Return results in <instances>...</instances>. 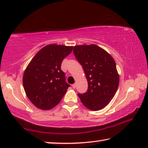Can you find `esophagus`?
<instances>
[{
    "instance_id": "obj_1",
    "label": "esophagus",
    "mask_w": 148,
    "mask_h": 148,
    "mask_svg": "<svg viewBox=\"0 0 148 148\" xmlns=\"http://www.w3.org/2000/svg\"><path fill=\"white\" fill-rule=\"evenodd\" d=\"M72 87L73 88H75L76 87V84H73V85H72Z\"/></svg>"
}]
</instances>
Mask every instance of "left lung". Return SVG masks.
Instances as JSON below:
<instances>
[{
    "instance_id": "8db88e82",
    "label": "left lung",
    "mask_w": 148,
    "mask_h": 148,
    "mask_svg": "<svg viewBox=\"0 0 148 148\" xmlns=\"http://www.w3.org/2000/svg\"><path fill=\"white\" fill-rule=\"evenodd\" d=\"M73 53L83 68L87 79V91L80 94L82 103L91 110H99L110 103L119 85L115 61L95 44L75 45Z\"/></svg>"
}]
</instances>
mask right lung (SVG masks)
<instances>
[{"label": "right lung", "instance_id": "add662e5", "mask_svg": "<svg viewBox=\"0 0 148 148\" xmlns=\"http://www.w3.org/2000/svg\"><path fill=\"white\" fill-rule=\"evenodd\" d=\"M73 46L49 44L36 54L25 69L23 86L34 105L49 110L60 103L70 85L61 69L62 61L71 53Z\"/></svg>", "mask_w": 148, "mask_h": 148}]
</instances>
